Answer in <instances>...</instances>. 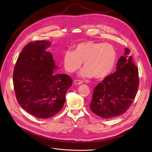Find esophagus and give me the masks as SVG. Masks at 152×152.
I'll return each instance as SVG.
<instances>
[{
	"label": "esophagus",
	"mask_w": 152,
	"mask_h": 152,
	"mask_svg": "<svg viewBox=\"0 0 152 152\" xmlns=\"http://www.w3.org/2000/svg\"><path fill=\"white\" fill-rule=\"evenodd\" d=\"M83 83V82L82 80H74V84L75 85H80L82 84Z\"/></svg>",
	"instance_id": "obj_1"
}]
</instances>
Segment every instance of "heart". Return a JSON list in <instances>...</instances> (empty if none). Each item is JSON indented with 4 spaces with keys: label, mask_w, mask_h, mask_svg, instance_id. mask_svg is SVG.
Wrapping results in <instances>:
<instances>
[{
    "label": "heart",
    "mask_w": 152,
    "mask_h": 152,
    "mask_svg": "<svg viewBox=\"0 0 152 152\" xmlns=\"http://www.w3.org/2000/svg\"><path fill=\"white\" fill-rule=\"evenodd\" d=\"M117 61L115 48L108 43L87 41L79 43L74 50H67L63 57V64L67 72L73 73L82 66L85 67L80 76L103 79L113 70Z\"/></svg>",
    "instance_id": "heart-1"
}]
</instances>
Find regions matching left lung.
I'll use <instances>...</instances> for the list:
<instances>
[{
  "instance_id": "left-lung-1",
  "label": "left lung",
  "mask_w": 152,
  "mask_h": 152,
  "mask_svg": "<svg viewBox=\"0 0 152 152\" xmlns=\"http://www.w3.org/2000/svg\"><path fill=\"white\" fill-rule=\"evenodd\" d=\"M130 50L125 49L117 63L116 71L106 77L94 89L90 109L104 118L119 116L133 103L139 86L138 69Z\"/></svg>"
}]
</instances>
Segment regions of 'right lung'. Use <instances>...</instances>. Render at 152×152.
Segmentation results:
<instances>
[{"label": "right lung", "instance_id": "add662e5", "mask_svg": "<svg viewBox=\"0 0 152 152\" xmlns=\"http://www.w3.org/2000/svg\"><path fill=\"white\" fill-rule=\"evenodd\" d=\"M51 45L45 40L31 42L20 53L13 73V84L18 103L24 110L39 118L57 114L66 102L72 78L57 74Z\"/></svg>", "mask_w": 152, "mask_h": 152}]
</instances>
